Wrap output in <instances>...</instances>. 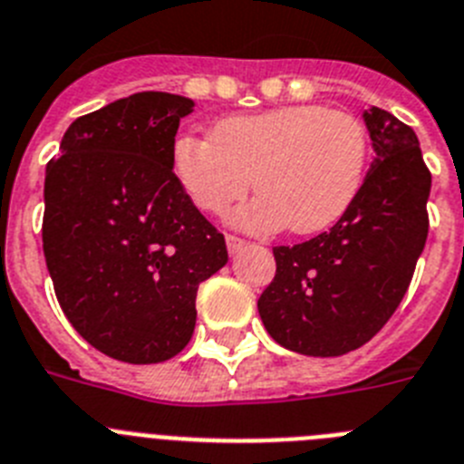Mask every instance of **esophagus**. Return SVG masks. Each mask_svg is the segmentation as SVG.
<instances>
[{
    "label": "esophagus",
    "mask_w": 464,
    "mask_h": 464,
    "mask_svg": "<svg viewBox=\"0 0 464 464\" xmlns=\"http://www.w3.org/2000/svg\"><path fill=\"white\" fill-rule=\"evenodd\" d=\"M245 245H247V240H243V237L231 236V233H228V236H227V247H228V252H231V255L240 252V249H243Z\"/></svg>",
    "instance_id": "34e87169"
}]
</instances>
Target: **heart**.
I'll use <instances>...</instances> for the list:
<instances>
[{"label": "heart", "instance_id": "1", "mask_svg": "<svg viewBox=\"0 0 464 464\" xmlns=\"http://www.w3.org/2000/svg\"><path fill=\"white\" fill-rule=\"evenodd\" d=\"M369 137L360 119L320 104H289L221 119L212 137L170 147L177 184L208 215H221L255 184L259 198L231 221L247 231L310 236L336 224L360 191Z\"/></svg>", "mask_w": 464, "mask_h": 464}]
</instances>
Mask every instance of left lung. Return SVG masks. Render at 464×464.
<instances>
[{
	"label": "left lung",
	"instance_id": "8db88e82",
	"mask_svg": "<svg viewBox=\"0 0 464 464\" xmlns=\"http://www.w3.org/2000/svg\"><path fill=\"white\" fill-rule=\"evenodd\" d=\"M364 123L376 159L353 205L329 231L273 247L276 277L256 304L273 341L308 357L372 341L404 299L427 240L432 175L416 132L378 107Z\"/></svg>",
	"mask_w": 464,
	"mask_h": 464
}]
</instances>
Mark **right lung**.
I'll return each instance as SVG.
<instances>
[{
  "mask_svg": "<svg viewBox=\"0 0 464 464\" xmlns=\"http://www.w3.org/2000/svg\"><path fill=\"white\" fill-rule=\"evenodd\" d=\"M193 100L144 91L67 128L44 182V256L72 327L128 364L182 353L198 285L227 266L224 236L170 165Z\"/></svg>",
  "mask_w": 464,
  "mask_h": 464,
  "instance_id": "right-lung-1",
  "label": "right lung"
}]
</instances>
